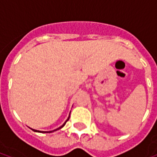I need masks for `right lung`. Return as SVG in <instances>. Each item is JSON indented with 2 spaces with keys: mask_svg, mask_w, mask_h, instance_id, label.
Masks as SVG:
<instances>
[{
  "mask_svg": "<svg viewBox=\"0 0 157 157\" xmlns=\"http://www.w3.org/2000/svg\"><path fill=\"white\" fill-rule=\"evenodd\" d=\"M69 118H70V114H69V117H68V118H67V121L65 122H64L63 124H62L61 126L60 127H59V128H58V129H54V130H52V131H40V130H36V129H33V131L34 132H38V133H52V132H54V131H56V130H58V129H61V128H63V127L64 126V125H65V124H66V122L67 121H68L69 120Z\"/></svg>",
  "mask_w": 157,
  "mask_h": 157,
  "instance_id": "1",
  "label": "right lung"
}]
</instances>
